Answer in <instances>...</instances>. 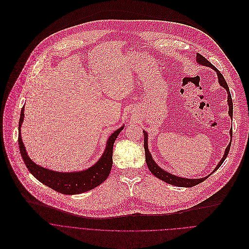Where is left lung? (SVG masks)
Returning <instances> with one entry per match:
<instances>
[{
  "instance_id": "left-lung-1",
  "label": "left lung",
  "mask_w": 249,
  "mask_h": 249,
  "mask_svg": "<svg viewBox=\"0 0 249 249\" xmlns=\"http://www.w3.org/2000/svg\"><path fill=\"white\" fill-rule=\"evenodd\" d=\"M196 59H197V63H199L203 66H207L209 68H212L218 74V78H219V83L227 90L228 92V104H229V115L230 117L232 119V101H231V93H230V89H229V86L223 76V74L219 71L218 69H216L207 59H205L202 55L200 54H197L196 55ZM143 133H144V150H145V160H146V164L148 166V169L150 170V172L158 178H160L161 180H164L165 182L167 183H170V184H173V185H177V186H180V187H192L196 184H199L201 183L202 181H204L208 177H210V175L206 178H196V179H188V178H179V177H177V176H174L172 174H169L167 173L166 171L162 170L155 162L154 160L152 159L151 157V154L149 153V150H148V145H147V133L143 130ZM231 133V136H232V127L230 131ZM231 142L228 145V147L226 148V151H225V155L224 157L222 158V160L219 162V164L217 165L216 169L213 171V173L215 171H217L220 166L224 163L225 159L227 158L229 152H230V148H231ZM212 173V174H213Z\"/></svg>"
}]
</instances>
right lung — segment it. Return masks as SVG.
<instances>
[{
  "label": "right lung",
  "mask_w": 249,
  "mask_h": 249,
  "mask_svg": "<svg viewBox=\"0 0 249 249\" xmlns=\"http://www.w3.org/2000/svg\"><path fill=\"white\" fill-rule=\"evenodd\" d=\"M24 107L21 109L19 124H18V145L20 155L23 159L28 171L39 181L51 187L57 192L63 194H79L93 189L107 179L110 175L113 165V147L116 138L118 137L124 126L117 129L108 139L106 150L101 159L88 170L77 173H58L47 170L34 164L27 156L24 145L20 136V126L23 122Z\"/></svg>",
  "instance_id": "right-lung-1"
}]
</instances>
